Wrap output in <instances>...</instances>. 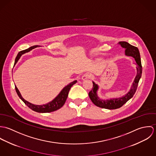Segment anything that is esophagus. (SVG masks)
I'll use <instances>...</instances> for the list:
<instances>
[{"instance_id": "esophagus-1", "label": "esophagus", "mask_w": 156, "mask_h": 156, "mask_svg": "<svg viewBox=\"0 0 156 156\" xmlns=\"http://www.w3.org/2000/svg\"><path fill=\"white\" fill-rule=\"evenodd\" d=\"M91 77H92V74L90 73H86L83 75V76L82 77V79L83 80H86V79H90Z\"/></svg>"}]
</instances>
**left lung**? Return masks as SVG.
Returning <instances> with one entry per match:
<instances>
[{
	"mask_svg": "<svg viewBox=\"0 0 156 156\" xmlns=\"http://www.w3.org/2000/svg\"><path fill=\"white\" fill-rule=\"evenodd\" d=\"M119 44L121 45L122 48L126 49L125 54L127 56H132L134 58L137 64V74L134 80L133 85L130 89V91L128 92L125 95L122 97L112 98L110 100H102L100 99L97 95V90L98 89V86L94 82L92 89L89 92V97L91 100L92 102L97 106L104 109H116L122 107L127 101H129L130 98H132L135 94L136 89L137 88V85L139 83V81L142 76V68L140 61V56L139 49L132 45L130 44L127 42L126 41H120Z\"/></svg>",
	"mask_w": 156,
	"mask_h": 156,
	"instance_id": "obj_1",
	"label": "left lung"
}]
</instances>
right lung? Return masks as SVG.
Segmentation results:
<instances>
[{"label":"right lung","mask_w":156,"mask_h":156,"mask_svg":"<svg viewBox=\"0 0 156 156\" xmlns=\"http://www.w3.org/2000/svg\"><path fill=\"white\" fill-rule=\"evenodd\" d=\"M38 46V45H34V46L29 47L27 49H26V50H24L23 51H20L18 53L17 57L16 58L14 65L16 64V63L18 62V61L19 60L20 58L21 57V56L23 54L30 51L31 50L37 47ZM76 82H77V80H74L73 82L68 84L67 86L63 88V89L61 91V92L58 95V96L54 100H53L51 101H50L45 105H33V104L27 101L23 98L22 96L21 95L19 89H17L16 86H15V88H16V90L17 92V94L19 95V97H20V98L25 103V105L27 106H28L30 109H32L34 111L39 112V113H48V112L55 111L63 106V105L65 104L66 101L67 100L69 89L71 88V87L74 84H75Z\"/></svg>","instance_id":"obj_1"}]
</instances>
